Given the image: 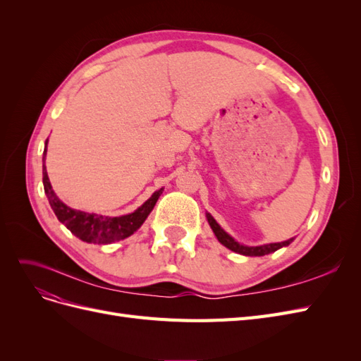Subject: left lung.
<instances>
[{"label":"left lung","instance_id":"left-lung-1","mask_svg":"<svg viewBox=\"0 0 361 361\" xmlns=\"http://www.w3.org/2000/svg\"><path fill=\"white\" fill-rule=\"evenodd\" d=\"M206 218H207V223H209L212 232L215 233L218 241H220L228 250H232V251H235V253L244 255V256H265V255H269V253H274V251H277L281 247L289 245L293 241V238H292V239H288V241H283V243L265 244V245H257V247L243 245V244L236 243L231 235L226 233L221 228V226L215 221V218L211 214H206Z\"/></svg>","mask_w":361,"mask_h":361}]
</instances>
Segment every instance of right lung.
Instances as JSON below:
<instances>
[{"instance_id": "right-lung-1", "label": "right lung", "mask_w": 361, "mask_h": 361, "mask_svg": "<svg viewBox=\"0 0 361 361\" xmlns=\"http://www.w3.org/2000/svg\"><path fill=\"white\" fill-rule=\"evenodd\" d=\"M47 146L48 140L45 141V150H43V188L49 200L54 214L57 215L59 221L66 226L69 231L80 238L81 241L89 244H111L120 239H125L128 236L137 232L146 221L147 215L154 209L155 203L158 202L159 195L162 194L164 188L155 191L152 197L141 204L137 211L122 216H105L97 214H89L82 211H76L64 204L57 194L54 192L51 182L45 167V157H47Z\"/></svg>"}]
</instances>
